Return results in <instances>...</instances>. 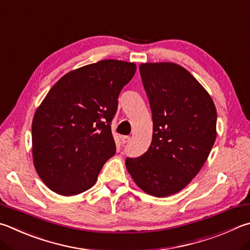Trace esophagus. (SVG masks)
<instances>
[{
	"mask_svg": "<svg viewBox=\"0 0 250 250\" xmlns=\"http://www.w3.org/2000/svg\"><path fill=\"white\" fill-rule=\"evenodd\" d=\"M130 140H131V137H129V135H124V137L121 138V141H122V143H124V144L128 143Z\"/></svg>",
	"mask_w": 250,
	"mask_h": 250,
	"instance_id": "34e87169",
	"label": "esophagus"
}]
</instances>
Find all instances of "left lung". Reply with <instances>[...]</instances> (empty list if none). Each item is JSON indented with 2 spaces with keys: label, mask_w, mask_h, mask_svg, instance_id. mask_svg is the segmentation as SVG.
<instances>
[{
  "label": "left lung",
  "mask_w": 250,
  "mask_h": 250,
  "mask_svg": "<svg viewBox=\"0 0 250 250\" xmlns=\"http://www.w3.org/2000/svg\"><path fill=\"white\" fill-rule=\"evenodd\" d=\"M152 110L153 137L146 152L126 157L139 187L155 197L180 191L206 163L216 138V109L210 95L175 63L140 65Z\"/></svg>",
  "instance_id": "left-lung-1"
}]
</instances>
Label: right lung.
Wrapping results in <instances>:
<instances>
[{"instance_id": "right-lung-1", "label": "right lung", "mask_w": 250, "mask_h": 250, "mask_svg": "<svg viewBox=\"0 0 250 250\" xmlns=\"http://www.w3.org/2000/svg\"><path fill=\"white\" fill-rule=\"evenodd\" d=\"M134 63L102 60L65 74L35 113L31 137L36 170L52 191L74 196L92 188L116 153L111 122Z\"/></svg>"}]
</instances>
